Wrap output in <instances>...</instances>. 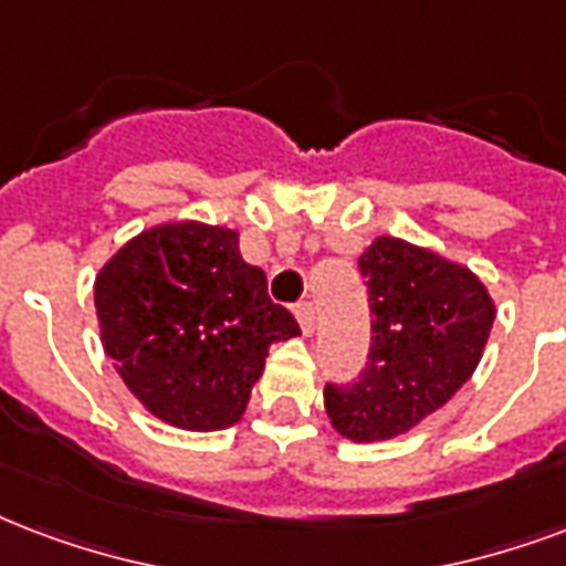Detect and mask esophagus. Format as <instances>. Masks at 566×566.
<instances>
[{
    "label": "esophagus",
    "mask_w": 566,
    "mask_h": 566,
    "mask_svg": "<svg viewBox=\"0 0 566 566\" xmlns=\"http://www.w3.org/2000/svg\"><path fill=\"white\" fill-rule=\"evenodd\" d=\"M296 321H300L305 335H314V329H317V308H314V302H300L296 305Z\"/></svg>",
    "instance_id": "esophagus-1"
}]
</instances>
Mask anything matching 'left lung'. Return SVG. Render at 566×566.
<instances>
[{
	"mask_svg": "<svg viewBox=\"0 0 566 566\" xmlns=\"http://www.w3.org/2000/svg\"><path fill=\"white\" fill-rule=\"evenodd\" d=\"M359 270L370 302L368 365L356 382H326L323 403L340 437L382 442L446 407L472 377L495 305L469 266L398 237H377Z\"/></svg>",
	"mask_w": 566,
	"mask_h": 566,
	"instance_id": "1",
	"label": "left lung"
}]
</instances>
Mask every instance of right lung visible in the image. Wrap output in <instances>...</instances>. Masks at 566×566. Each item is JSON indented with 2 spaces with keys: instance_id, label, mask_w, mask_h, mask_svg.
Instances as JSON below:
<instances>
[{
  "instance_id": "obj_1",
  "label": "right lung",
  "mask_w": 566,
  "mask_h": 566,
  "mask_svg": "<svg viewBox=\"0 0 566 566\" xmlns=\"http://www.w3.org/2000/svg\"><path fill=\"white\" fill-rule=\"evenodd\" d=\"M237 237L205 222L148 228L94 282L103 350L142 407L180 430L237 424L270 344L300 335Z\"/></svg>"
}]
</instances>
